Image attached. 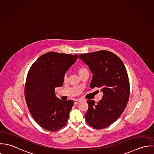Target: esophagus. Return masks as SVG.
Segmentation results:
<instances>
[{
  "mask_svg": "<svg viewBox=\"0 0 154 154\" xmlns=\"http://www.w3.org/2000/svg\"><path fill=\"white\" fill-rule=\"evenodd\" d=\"M81 101H82V100H80V99H75V100H74V104H75V105L78 104V103H79L80 102H81Z\"/></svg>",
  "mask_w": 154,
  "mask_h": 154,
  "instance_id": "34e87169",
  "label": "esophagus"
}]
</instances>
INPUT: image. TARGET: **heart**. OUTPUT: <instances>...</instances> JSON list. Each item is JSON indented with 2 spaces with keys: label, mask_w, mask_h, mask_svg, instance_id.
Masks as SVG:
<instances>
[{
  "label": "heart",
  "mask_w": 154,
  "mask_h": 154,
  "mask_svg": "<svg viewBox=\"0 0 154 154\" xmlns=\"http://www.w3.org/2000/svg\"><path fill=\"white\" fill-rule=\"evenodd\" d=\"M84 69H85V68H79L78 69H77V71H78V73H79V72H80L81 71H83ZM66 78H67V77H66V75H65V77H64V79L65 80H66Z\"/></svg>",
  "instance_id": "heart-1"
}]
</instances>
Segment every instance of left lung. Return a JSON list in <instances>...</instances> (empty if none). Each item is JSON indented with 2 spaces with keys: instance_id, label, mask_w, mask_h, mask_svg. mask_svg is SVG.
I'll list each match as a JSON object with an SVG mask.
<instances>
[{
  "instance_id": "1",
  "label": "left lung",
  "mask_w": 154,
  "mask_h": 154,
  "mask_svg": "<svg viewBox=\"0 0 154 154\" xmlns=\"http://www.w3.org/2000/svg\"><path fill=\"white\" fill-rule=\"evenodd\" d=\"M79 58L93 74L91 88H100L103 94L97 103L87 100L86 120L94 128H105L120 117L127 106L130 85L126 68L117 55L105 50L81 54Z\"/></svg>"
}]
</instances>
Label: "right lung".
<instances>
[{
	"instance_id": "1",
	"label": "right lung",
	"mask_w": 154,
	"mask_h": 154,
	"mask_svg": "<svg viewBox=\"0 0 154 154\" xmlns=\"http://www.w3.org/2000/svg\"><path fill=\"white\" fill-rule=\"evenodd\" d=\"M78 55L50 52L40 56L31 65L25 86L28 108L42 128L55 131L68 120L74 105L72 100H62L55 96V88L63 85L66 72Z\"/></svg>"
}]
</instances>
